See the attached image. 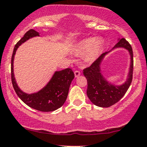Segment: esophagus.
<instances>
[{
	"instance_id": "1",
	"label": "esophagus",
	"mask_w": 147,
	"mask_h": 147,
	"mask_svg": "<svg viewBox=\"0 0 147 147\" xmlns=\"http://www.w3.org/2000/svg\"><path fill=\"white\" fill-rule=\"evenodd\" d=\"M80 72L79 70H75V78H78V76H80Z\"/></svg>"
}]
</instances>
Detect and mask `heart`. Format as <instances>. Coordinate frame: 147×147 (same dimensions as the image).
I'll list each match as a JSON object with an SVG mask.
<instances>
[{"mask_svg": "<svg viewBox=\"0 0 147 147\" xmlns=\"http://www.w3.org/2000/svg\"><path fill=\"white\" fill-rule=\"evenodd\" d=\"M102 46L103 41L100 38H87L80 42L77 52L80 55L86 53L85 60L87 62H92L95 60L100 54Z\"/></svg>", "mask_w": 147, "mask_h": 147, "instance_id": "1", "label": "heart"}]
</instances>
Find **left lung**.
<instances>
[{"label": "left lung", "mask_w": 147, "mask_h": 147, "mask_svg": "<svg viewBox=\"0 0 147 147\" xmlns=\"http://www.w3.org/2000/svg\"><path fill=\"white\" fill-rule=\"evenodd\" d=\"M115 47H124L129 50L131 55L128 80L124 84L119 87L112 85L107 82L100 73V63L107 53H102L90 66L83 69V74L87 80V97L94 105L101 107H109L119 102L127 92L132 81L134 69L132 47L124 38L120 39Z\"/></svg>", "instance_id": "8db88e82"}]
</instances>
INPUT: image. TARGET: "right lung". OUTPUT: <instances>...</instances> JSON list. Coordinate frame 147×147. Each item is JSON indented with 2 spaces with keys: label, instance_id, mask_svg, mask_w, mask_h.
I'll return each instance as SVG.
<instances>
[{
  "label": "right lung",
  "instance_id": "obj_1",
  "mask_svg": "<svg viewBox=\"0 0 147 147\" xmlns=\"http://www.w3.org/2000/svg\"><path fill=\"white\" fill-rule=\"evenodd\" d=\"M38 35L39 33L35 30H29L15 45L11 57L12 84L18 96L30 107L40 112H52L63 106L66 101L69 86L75 78L73 71L70 68L56 72L46 87L38 92L32 94L24 93L19 89L13 74V60L18 47L30 38Z\"/></svg>",
  "mask_w": 147,
  "mask_h": 147
}]
</instances>
